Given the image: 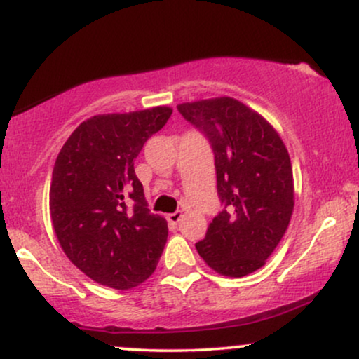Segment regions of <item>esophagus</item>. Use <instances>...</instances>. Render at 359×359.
I'll use <instances>...</instances> for the list:
<instances>
[{
    "instance_id": "1",
    "label": "esophagus",
    "mask_w": 359,
    "mask_h": 359,
    "mask_svg": "<svg viewBox=\"0 0 359 359\" xmlns=\"http://www.w3.org/2000/svg\"><path fill=\"white\" fill-rule=\"evenodd\" d=\"M182 217H184L182 211H177V212H172V214H168V221H170V222H174V224H177V222H179L180 219H182Z\"/></svg>"
}]
</instances>
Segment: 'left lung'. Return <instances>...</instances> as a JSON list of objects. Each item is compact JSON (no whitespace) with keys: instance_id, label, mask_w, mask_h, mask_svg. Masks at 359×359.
I'll return each instance as SVG.
<instances>
[{"instance_id":"1","label":"left lung","mask_w":359,"mask_h":359,"mask_svg":"<svg viewBox=\"0 0 359 359\" xmlns=\"http://www.w3.org/2000/svg\"><path fill=\"white\" fill-rule=\"evenodd\" d=\"M177 109L211 142L224 204L196 248L216 273H253L277 248L294 212L285 143L262 114L234 97L182 102Z\"/></svg>"}]
</instances>
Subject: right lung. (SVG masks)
Instances as JSON below:
<instances>
[{"instance_id": "add662e5", "label": "right lung", "mask_w": 359, "mask_h": 359, "mask_svg": "<svg viewBox=\"0 0 359 359\" xmlns=\"http://www.w3.org/2000/svg\"><path fill=\"white\" fill-rule=\"evenodd\" d=\"M170 114L168 106L96 114L72 131L57 156L53 231L67 258L100 285L138 287L162 257L167 221L147 208L135 158ZM130 198L133 208H127Z\"/></svg>"}]
</instances>
